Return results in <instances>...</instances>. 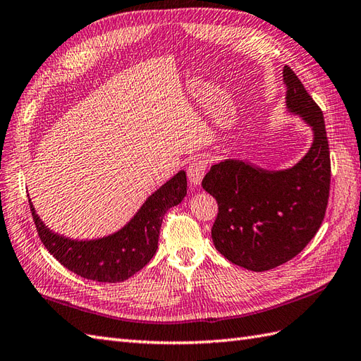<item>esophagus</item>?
Here are the masks:
<instances>
[{"instance_id":"34e87169","label":"esophagus","mask_w":361,"mask_h":361,"mask_svg":"<svg viewBox=\"0 0 361 361\" xmlns=\"http://www.w3.org/2000/svg\"><path fill=\"white\" fill-rule=\"evenodd\" d=\"M207 167H209V161L203 157H200V158H197V160L192 161L188 167V178H189L190 184L198 186L201 180H203V177H204Z\"/></svg>"}]
</instances>
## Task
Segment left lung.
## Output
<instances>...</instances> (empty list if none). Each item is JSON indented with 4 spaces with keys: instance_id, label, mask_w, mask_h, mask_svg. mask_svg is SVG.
Listing matches in <instances>:
<instances>
[{
    "instance_id": "8db88e82",
    "label": "left lung",
    "mask_w": 361,
    "mask_h": 361,
    "mask_svg": "<svg viewBox=\"0 0 361 361\" xmlns=\"http://www.w3.org/2000/svg\"><path fill=\"white\" fill-rule=\"evenodd\" d=\"M283 77L289 111L314 130L303 160L279 172L226 160L214 164L201 181L219 203L212 226L215 247L231 263L255 272L298 255L320 229L329 200L331 158L323 112L289 66Z\"/></svg>"
}]
</instances>
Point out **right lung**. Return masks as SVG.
<instances>
[{"instance_id": "right-lung-1", "label": "right lung", "mask_w": 361, "mask_h": 361, "mask_svg": "<svg viewBox=\"0 0 361 361\" xmlns=\"http://www.w3.org/2000/svg\"><path fill=\"white\" fill-rule=\"evenodd\" d=\"M186 172L154 192L137 215L114 235L92 241H75L50 232L30 203L32 219L39 240L71 272L99 283H118L142 269L157 252L163 216L186 197Z\"/></svg>"}]
</instances>
